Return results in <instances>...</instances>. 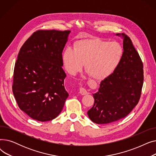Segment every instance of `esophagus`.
<instances>
[{
  "label": "esophagus",
  "mask_w": 156,
  "mask_h": 156,
  "mask_svg": "<svg viewBox=\"0 0 156 156\" xmlns=\"http://www.w3.org/2000/svg\"><path fill=\"white\" fill-rule=\"evenodd\" d=\"M80 94L83 95H86V94H88L87 90L85 88H83V87H80Z\"/></svg>",
  "instance_id": "34e87169"
}]
</instances>
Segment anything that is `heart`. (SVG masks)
<instances>
[{
	"label": "heart",
	"instance_id": "obj_1",
	"mask_svg": "<svg viewBox=\"0 0 156 156\" xmlns=\"http://www.w3.org/2000/svg\"><path fill=\"white\" fill-rule=\"evenodd\" d=\"M122 47L116 42H109L100 38H87L77 41L73 49L68 47L62 54L65 69L75 75L85 69L95 80H103L116 70L122 56Z\"/></svg>",
	"mask_w": 156,
	"mask_h": 156
}]
</instances>
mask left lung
<instances>
[{"instance_id": "8db88e82", "label": "left lung", "mask_w": 156, "mask_h": 156, "mask_svg": "<svg viewBox=\"0 0 156 156\" xmlns=\"http://www.w3.org/2000/svg\"><path fill=\"white\" fill-rule=\"evenodd\" d=\"M123 52L118 66L102 80L99 91L93 94L94 104L88 111L97 124H108L126 117L140 100L144 83L143 63L132 40L124 34Z\"/></svg>"}]
</instances>
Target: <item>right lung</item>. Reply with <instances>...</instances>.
<instances>
[{
	"label": "right lung",
	"instance_id": "obj_1",
	"mask_svg": "<svg viewBox=\"0 0 156 156\" xmlns=\"http://www.w3.org/2000/svg\"><path fill=\"white\" fill-rule=\"evenodd\" d=\"M70 32L38 30L20 48L12 92L20 109L32 119L44 122L55 118L69 96L62 53Z\"/></svg>",
	"mask_w": 156,
	"mask_h": 156
}]
</instances>
